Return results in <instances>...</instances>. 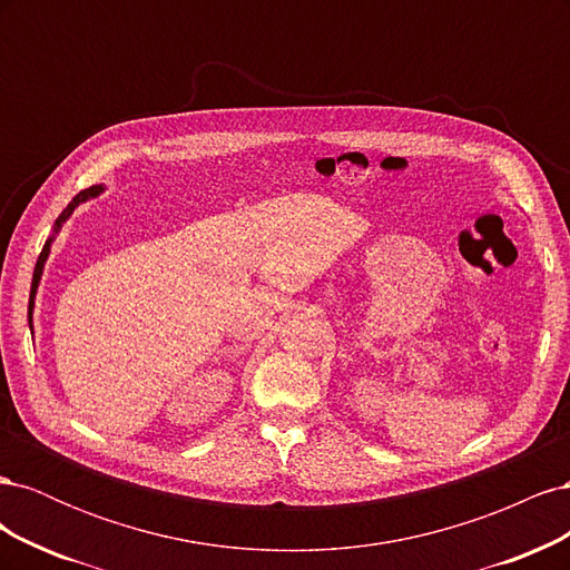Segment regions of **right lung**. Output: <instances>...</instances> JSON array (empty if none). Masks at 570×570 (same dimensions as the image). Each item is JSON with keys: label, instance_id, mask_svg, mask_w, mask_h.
<instances>
[{"label": "right lung", "instance_id": "obj_1", "mask_svg": "<svg viewBox=\"0 0 570 570\" xmlns=\"http://www.w3.org/2000/svg\"><path fill=\"white\" fill-rule=\"evenodd\" d=\"M105 189H107L105 185H92V187H88V189H82V193H78L71 202H68V206H66V209L61 212V216H59V218H57V223H55V230H51V235L47 237V243H45V247H42V252H40V256H38L36 273H32V285H30V299H28V325H30V333H32V308H36V295H38V287H40V281H42L45 264H47L49 252H51V243H55L57 233L61 230L63 223H66L68 218H71V214L78 209V206H80L82 202H88V199L99 197L101 193H105Z\"/></svg>", "mask_w": 570, "mask_h": 570}]
</instances>
